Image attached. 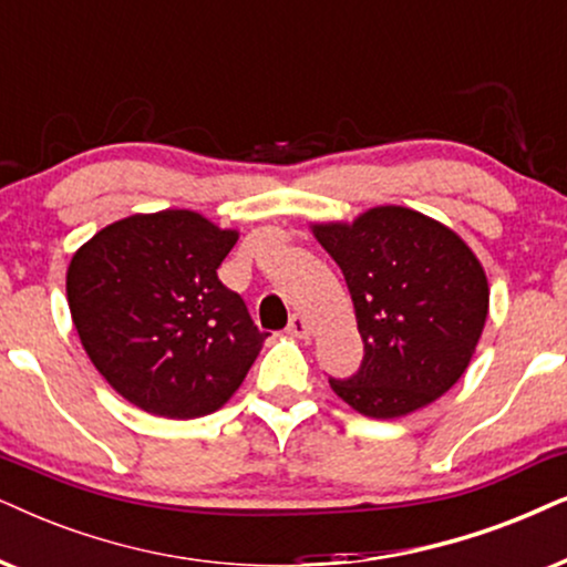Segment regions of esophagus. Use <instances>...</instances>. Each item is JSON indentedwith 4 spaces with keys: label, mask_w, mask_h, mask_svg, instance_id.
Segmentation results:
<instances>
[{
    "label": "esophagus",
    "mask_w": 567,
    "mask_h": 567,
    "mask_svg": "<svg viewBox=\"0 0 567 567\" xmlns=\"http://www.w3.org/2000/svg\"><path fill=\"white\" fill-rule=\"evenodd\" d=\"M308 321L300 317V313H296V317L290 319V324H288V332L292 334V337H308Z\"/></svg>",
    "instance_id": "esophagus-1"
}]
</instances>
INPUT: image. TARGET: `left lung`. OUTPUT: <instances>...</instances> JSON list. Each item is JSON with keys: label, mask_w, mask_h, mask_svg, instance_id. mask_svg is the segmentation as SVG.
<instances>
[{"label": "left lung", "mask_w": 567, "mask_h": 567, "mask_svg": "<svg viewBox=\"0 0 567 567\" xmlns=\"http://www.w3.org/2000/svg\"><path fill=\"white\" fill-rule=\"evenodd\" d=\"M353 298L363 361L329 384L371 419L434 403L463 377L482 337L489 288L453 230L403 206H377L353 225H313Z\"/></svg>", "instance_id": "8db88e82"}]
</instances>
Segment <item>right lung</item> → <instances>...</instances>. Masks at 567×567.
Segmentation results:
<instances>
[{
	"mask_svg": "<svg viewBox=\"0 0 567 567\" xmlns=\"http://www.w3.org/2000/svg\"><path fill=\"white\" fill-rule=\"evenodd\" d=\"M238 233L196 212L133 214L96 233L68 269V303L85 353L141 411L214 413L238 390L267 332L217 269Z\"/></svg>",
	"mask_w": 567,
	"mask_h": 567,
	"instance_id": "1",
	"label": "right lung"
}]
</instances>
